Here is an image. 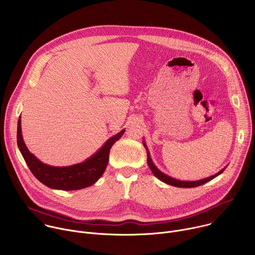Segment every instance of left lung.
I'll return each instance as SVG.
<instances>
[{"instance_id": "obj_1", "label": "left lung", "mask_w": 255, "mask_h": 255, "mask_svg": "<svg viewBox=\"0 0 255 255\" xmlns=\"http://www.w3.org/2000/svg\"><path fill=\"white\" fill-rule=\"evenodd\" d=\"M143 145L145 149H146L147 151V163H148V166L150 167L152 173L158 178L160 179L161 181H163V183L167 184V185H170V186H173V187H177V188H195V187H199V186H202L206 183H208V181H210L211 179L215 178L216 176H218L219 174H221L226 167H224L223 169H221L219 172L214 174V175H211L209 177H206V178H203V179H200V180H179V179H175L165 173H163L162 171H160L157 166L153 163L151 157H150V153H149V150L146 146V144H145V141L143 140Z\"/></svg>"}]
</instances>
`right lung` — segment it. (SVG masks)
<instances>
[{"label": "right lung", "instance_id": "obj_1", "mask_svg": "<svg viewBox=\"0 0 255 255\" xmlns=\"http://www.w3.org/2000/svg\"><path fill=\"white\" fill-rule=\"evenodd\" d=\"M124 132L125 129L109 138L94 155L84 162L70 166H51L45 164L28 150L22 137L21 116L17 127V144L29 169L40 183L54 190L76 191L94 185L102 176L108 165L111 147L121 138Z\"/></svg>", "mask_w": 255, "mask_h": 255}]
</instances>
